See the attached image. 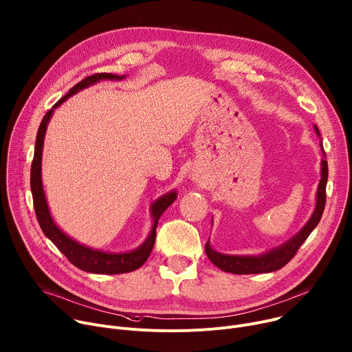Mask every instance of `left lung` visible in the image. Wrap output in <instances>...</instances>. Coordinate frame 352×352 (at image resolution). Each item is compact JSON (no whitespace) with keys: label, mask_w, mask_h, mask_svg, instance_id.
<instances>
[{"label":"left lung","mask_w":352,"mask_h":352,"mask_svg":"<svg viewBox=\"0 0 352 352\" xmlns=\"http://www.w3.org/2000/svg\"><path fill=\"white\" fill-rule=\"evenodd\" d=\"M314 132L320 136L317 126L314 124ZM323 155L326 157V153L323 150ZM322 171H320V182L317 186L316 194V206L314 210L307 220L306 225L287 241L280 244L276 248H272L267 252L258 254V255H232V254H221L212 248L210 241L208 240L205 245V252L208 258L214 264L217 268L225 272H232L237 275L244 274H267L280 270L283 265L289 263L299 247L306 241V239L310 236V233L314 230V228L318 225V221L322 219L324 205H326V185L329 178V168L326 158H322Z\"/></svg>","instance_id":"8db88e82"}]
</instances>
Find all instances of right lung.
Listing matches in <instances>:
<instances>
[{"label": "right lung", "instance_id": "add662e5", "mask_svg": "<svg viewBox=\"0 0 352 352\" xmlns=\"http://www.w3.org/2000/svg\"><path fill=\"white\" fill-rule=\"evenodd\" d=\"M126 78V76H116L111 73H100L94 74L78 84H76L66 95L63 97L58 102L53 105V108L45 115V118L41 122L36 143H35V154H34V162H32L30 168V190L32 197H34V206L35 213L38 217V221L41 225L42 232L45 236L67 257V260L76 265L77 268L91 272V274H105V275H115V274H124V272H132L138 268H140L148 258V255L153 250L154 241H155V228L160 216L164 213L167 208L177 199V190H170L166 195L160 197L151 204L150 208V217H151V230L146 240L135 250L132 251H124V252H111V251H102L98 248H92L88 245H84L74 240L73 237L67 236L63 232L52 217L43 182H42V153H43V143H45V135L47 124L50 122V118L53 116V112L56 108H58L66 100L73 97L74 94L97 84L102 80H111V81H120Z\"/></svg>", "mask_w": 352, "mask_h": 352}]
</instances>
